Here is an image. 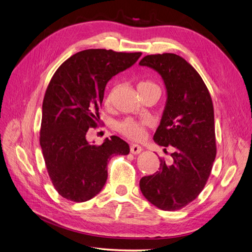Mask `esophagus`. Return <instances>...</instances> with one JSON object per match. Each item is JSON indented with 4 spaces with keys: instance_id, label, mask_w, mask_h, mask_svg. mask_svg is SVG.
Masks as SVG:
<instances>
[{
    "instance_id": "esophagus-1",
    "label": "esophagus",
    "mask_w": 252,
    "mask_h": 252,
    "mask_svg": "<svg viewBox=\"0 0 252 252\" xmlns=\"http://www.w3.org/2000/svg\"><path fill=\"white\" fill-rule=\"evenodd\" d=\"M130 150L133 154H139L141 151H143V148H141L139 145L136 144H132L130 146Z\"/></svg>"
}]
</instances>
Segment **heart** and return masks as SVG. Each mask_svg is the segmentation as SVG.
<instances>
[{
    "instance_id": "obj_1",
    "label": "heart",
    "mask_w": 252,
    "mask_h": 252,
    "mask_svg": "<svg viewBox=\"0 0 252 252\" xmlns=\"http://www.w3.org/2000/svg\"><path fill=\"white\" fill-rule=\"evenodd\" d=\"M158 87L156 84L149 82V81H144L138 83L137 85V89L138 92H144V90L147 89H151V88H156ZM115 93V89H112L109 94L106 96V102H111L113 99V95ZM147 126L146 121H137L134 120L132 118H127L124 121H121L120 124H118L117 128L118 131L124 134L125 136H126L127 138L131 139H141L145 136V127Z\"/></svg>"
}]
</instances>
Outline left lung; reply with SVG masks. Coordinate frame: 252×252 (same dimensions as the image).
I'll return each mask as SVG.
<instances>
[{
  "mask_svg": "<svg viewBox=\"0 0 252 252\" xmlns=\"http://www.w3.org/2000/svg\"><path fill=\"white\" fill-rule=\"evenodd\" d=\"M162 76L167 100L153 139L172 147V162L140 179L145 198L164 211H177L195 200L208 181L216 157L214 108L201 76L181 56L147 55L139 62ZM166 151V149H164Z\"/></svg>",
  "mask_w": 252,
  "mask_h": 252,
  "instance_id": "left-lung-1",
  "label": "left lung"
}]
</instances>
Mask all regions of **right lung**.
Returning <instances> with one entry per match:
<instances>
[{"mask_svg":"<svg viewBox=\"0 0 252 252\" xmlns=\"http://www.w3.org/2000/svg\"><path fill=\"white\" fill-rule=\"evenodd\" d=\"M140 55L84 50L64 62L51 79L42 103L39 141L50 179L62 197L74 202L94 198L106 183L108 160L130 152L118 136L95 146L86 135L100 120L107 82L132 67Z\"/></svg>","mask_w":252,"mask_h":252,"instance_id":"add662e5","label":"right lung"}]
</instances>
